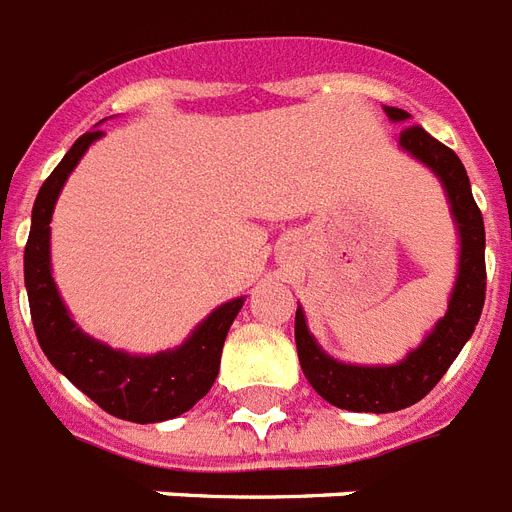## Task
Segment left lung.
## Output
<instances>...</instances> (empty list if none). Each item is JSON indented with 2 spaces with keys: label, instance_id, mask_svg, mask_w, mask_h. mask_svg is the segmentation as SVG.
<instances>
[{
  "label": "left lung",
  "instance_id": "left-lung-1",
  "mask_svg": "<svg viewBox=\"0 0 512 512\" xmlns=\"http://www.w3.org/2000/svg\"><path fill=\"white\" fill-rule=\"evenodd\" d=\"M386 115L392 120L410 118L405 110H397V107H386ZM400 144L442 178L460 231V273L447 315L436 323L429 339L418 350L389 368H365V365H344L331 360L315 344L307 331L305 315L297 307L294 342H297L302 373L323 400L352 413H394L423 400L447 373L452 360L460 355L463 344L471 339L484 310V218L471 194V181H468L463 162L450 147H444L442 141H436L421 126L402 128Z\"/></svg>",
  "mask_w": 512,
  "mask_h": 512
}]
</instances>
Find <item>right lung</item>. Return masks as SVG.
I'll use <instances>...</instances> for the list:
<instances>
[{
  "mask_svg": "<svg viewBox=\"0 0 512 512\" xmlns=\"http://www.w3.org/2000/svg\"><path fill=\"white\" fill-rule=\"evenodd\" d=\"M99 136L102 131H86L76 139L33 202L31 234L23 257L33 331L49 363L105 413L134 423L168 421L191 410L215 384L223 342L244 299L220 305L184 347L152 357L110 350L70 321L49 270V220L65 178Z\"/></svg>",
  "mask_w": 512,
  "mask_h": 512,
  "instance_id": "obj_1",
  "label": "right lung"
}]
</instances>
